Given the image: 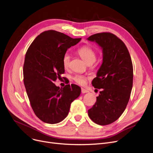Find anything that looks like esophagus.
<instances>
[{
  "mask_svg": "<svg viewBox=\"0 0 153 153\" xmlns=\"http://www.w3.org/2000/svg\"><path fill=\"white\" fill-rule=\"evenodd\" d=\"M88 92H89V91L88 90H86V89H85L83 88H82V94H85V93H88Z\"/></svg>",
  "mask_w": 153,
  "mask_h": 153,
  "instance_id": "obj_1",
  "label": "esophagus"
}]
</instances>
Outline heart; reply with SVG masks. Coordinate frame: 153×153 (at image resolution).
I'll list each match as a JSON object with an SVG mask.
<instances>
[{
  "instance_id": "obj_1",
  "label": "heart",
  "mask_w": 153,
  "mask_h": 153,
  "mask_svg": "<svg viewBox=\"0 0 153 153\" xmlns=\"http://www.w3.org/2000/svg\"><path fill=\"white\" fill-rule=\"evenodd\" d=\"M78 54L87 64L93 63L96 59V54L95 51L89 46H82L77 50ZM70 62V56L68 53H65L62 58V64L64 68L67 69L69 67ZM87 78L85 76L76 75L73 77V80L76 83L80 85L86 83Z\"/></svg>"
}]
</instances>
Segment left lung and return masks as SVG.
Returning <instances> with one entry per match:
<instances>
[{
	"label": "left lung",
	"mask_w": 153,
	"mask_h": 153,
	"mask_svg": "<svg viewBox=\"0 0 153 153\" xmlns=\"http://www.w3.org/2000/svg\"><path fill=\"white\" fill-rule=\"evenodd\" d=\"M102 50V63L91 84L102 88L95 105L88 111L89 117L101 126L111 124L123 114L129 102L133 83L130 54L123 41L110 33L90 36Z\"/></svg>",
	"instance_id": "left-lung-1"
}]
</instances>
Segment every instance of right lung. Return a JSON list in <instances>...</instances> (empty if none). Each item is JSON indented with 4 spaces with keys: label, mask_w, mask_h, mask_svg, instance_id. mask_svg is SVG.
Returning a JSON list of instances; mask_svg holds the SVG:
<instances>
[{
    "label": "right lung",
    "mask_w": 153,
    "mask_h": 153,
    "mask_svg": "<svg viewBox=\"0 0 153 153\" xmlns=\"http://www.w3.org/2000/svg\"><path fill=\"white\" fill-rule=\"evenodd\" d=\"M80 40L50 30L38 36L26 52L23 66L24 86L34 114L45 123L54 124L64 120L71 102L81 94V88L76 85L60 88L54 83L65 72L64 54Z\"/></svg>",
    "instance_id": "obj_1"
}]
</instances>
